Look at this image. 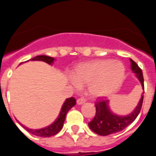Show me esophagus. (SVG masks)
Returning <instances> with one entry per match:
<instances>
[{"label": "esophagus", "instance_id": "34e87169", "mask_svg": "<svg viewBox=\"0 0 156 156\" xmlns=\"http://www.w3.org/2000/svg\"><path fill=\"white\" fill-rule=\"evenodd\" d=\"M85 101H86V99H85V98H82V97H81V98H78V99L77 100V104H78V105H82L83 103H85Z\"/></svg>", "mask_w": 156, "mask_h": 156}]
</instances>
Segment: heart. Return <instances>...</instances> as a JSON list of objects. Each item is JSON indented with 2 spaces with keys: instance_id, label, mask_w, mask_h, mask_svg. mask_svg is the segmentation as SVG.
<instances>
[{
  "instance_id": "obj_1",
  "label": "heart",
  "mask_w": 156,
  "mask_h": 156,
  "mask_svg": "<svg viewBox=\"0 0 156 156\" xmlns=\"http://www.w3.org/2000/svg\"><path fill=\"white\" fill-rule=\"evenodd\" d=\"M125 71L120 62L96 60L80 65L74 72V78L79 85H88L90 94L99 97L110 94L120 85ZM76 82L74 84L78 86Z\"/></svg>"
}]
</instances>
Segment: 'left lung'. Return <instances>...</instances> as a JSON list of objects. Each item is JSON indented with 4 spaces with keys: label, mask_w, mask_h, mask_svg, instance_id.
Instances as JSON below:
<instances>
[{
    "label": "left lung",
    "mask_w": 156,
    "mask_h": 156,
    "mask_svg": "<svg viewBox=\"0 0 156 156\" xmlns=\"http://www.w3.org/2000/svg\"><path fill=\"white\" fill-rule=\"evenodd\" d=\"M131 63H132L131 65L132 70L136 74V76L139 78L144 89V78L142 69L132 59H131ZM143 94L144 91L137 107L135 108L133 112L129 115L123 116V117L112 114L108 108L107 100H104L102 98L99 97L96 100L95 102V116L88 123L90 129L94 133L99 135H108L121 132L125 129L129 125L132 124L139 115L143 102Z\"/></svg>",
    "instance_id": "obj_1"
}]
</instances>
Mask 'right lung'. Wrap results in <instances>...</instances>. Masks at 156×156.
<instances>
[{
	"instance_id": "right-lung-1",
	"label": "right lung",
	"mask_w": 156,
	"mask_h": 156,
	"mask_svg": "<svg viewBox=\"0 0 156 156\" xmlns=\"http://www.w3.org/2000/svg\"><path fill=\"white\" fill-rule=\"evenodd\" d=\"M30 61H42V62H44L46 63L49 64V65H52L54 62V58L51 57L46 56V55H39V56H36L35 58H33L30 59ZM76 104V100L73 97H71V98H67L66 101L64 103L63 106L62 108V110H61V112L58 118L57 119V120L54 122L53 124L51 125V126H48V127L44 128V129H38V130H35V129H27L25 126H22L23 128L26 129L27 132H30V134L34 135H37L39 137H51L52 135H56L57 133L60 132L61 129L63 127L64 122L65 120V117H66V115L68 113V112L69 111L71 108L73 107L74 105H75Z\"/></svg>"
}]
</instances>
